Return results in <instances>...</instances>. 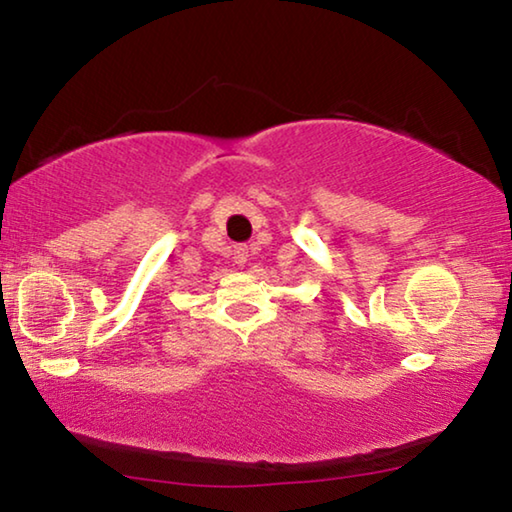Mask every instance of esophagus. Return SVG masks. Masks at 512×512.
<instances>
[{
  "label": "esophagus",
  "instance_id": "1",
  "mask_svg": "<svg viewBox=\"0 0 512 512\" xmlns=\"http://www.w3.org/2000/svg\"><path fill=\"white\" fill-rule=\"evenodd\" d=\"M235 262L239 266H244L248 262V248L246 246H237L235 248Z\"/></svg>",
  "mask_w": 512,
  "mask_h": 512
}]
</instances>
